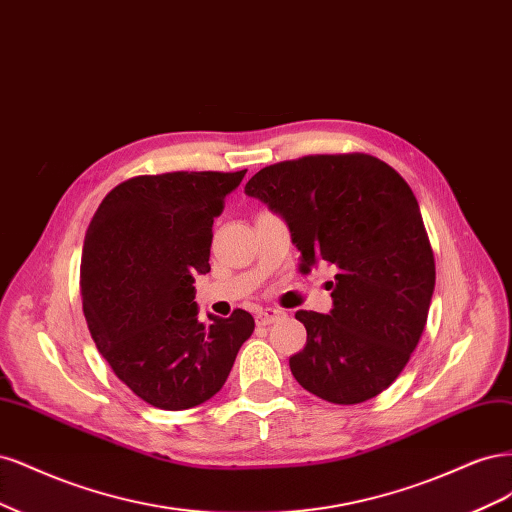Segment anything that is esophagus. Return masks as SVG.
<instances>
[{
  "mask_svg": "<svg viewBox=\"0 0 512 512\" xmlns=\"http://www.w3.org/2000/svg\"><path fill=\"white\" fill-rule=\"evenodd\" d=\"M280 317H285V312L283 310H278V308H261L259 312H257V323L259 325H270V323H274L276 319H280Z\"/></svg>",
  "mask_w": 512,
  "mask_h": 512,
  "instance_id": "esophagus-1",
  "label": "esophagus"
}]
</instances>
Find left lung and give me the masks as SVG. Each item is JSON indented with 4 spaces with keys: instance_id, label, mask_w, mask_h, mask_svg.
<instances>
[{
    "instance_id": "obj_1",
    "label": "left lung",
    "mask_w": 512,
    "mask_h": 512,
    "mask_svg": "<svg viewBox=\"0 0 512 512\" xmlns=\"http://www.w3.org/2000/svg\"><path fill=\"white\" fill-rule=\"evenodd\" d=\"M244 193L285 219L304 272L336 268L329 315L295 312L308 334L289 359L295 381L332 404L385 391L415 351L436 285L406 180L370 155H312L259 170Z\"/></svg>"
}]
</instances>
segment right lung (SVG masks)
Listing matches in <instances>:
<instances>
[{"label": "right lung", "mask_w": 512, "mask_h": 512, "mask_svg": "<svg viewBox=\"0 0 512 512\" xmlns=\"http://www.w3.org/2000/svg\"><path fill=\"white\" fill-rule=\"evenodd\" d=\"M240 172L136 176L93 214L80 263L82 312L97 351L138 398L185 410L219 393L255 321L197 317L195 274L210 272L212 223Z\"/></svg>", "instance_id": "obj_1"}]
</instances>
